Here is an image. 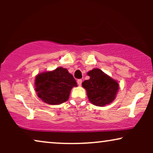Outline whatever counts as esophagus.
I'll return each instance as SVG.
<instances>
[{
    "mask_svg": "<svg viewBox=\"0 0 153 153\" xmlns=\"http://www.w3.org/2000/svg\"><path fill=\"white\" fill-rule=\"evenodd\" d=\"M77 83H78L79 85H81V83H82V80H81V79H78V80H77Z\"/></svg>",
    "mask_w": 153,
    "mask_h": 153,
    "instance_id": "1",
    "label": "esophagus"
}]
</instances>
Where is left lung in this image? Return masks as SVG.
<instances>
[{"label": "left lung", "mask_w": 153, "mask_h": 153, "mask_svg": "<svg viewBox=\"0 0 153 153\" xmlns=\"http://www.w3.org/2000/svg\"><path fill=\"white\" fill-rule=\"evenodd\" d=\"M87 74L90 79L83 81L82 86L86 90L89 101L98 106L114 101L119 88L118 83L97 68L89 71Z\"/></svg>", "instance_id": "obj_1"}]
</instances>
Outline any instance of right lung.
Returning <instances> with one entry per match:
<instances>
[{"label":"right lung","instance_id":"1","mask_svg":"<svg viewBox=\"0 0 153 153\" xmlns=\"http://www.w3.org/2000/svg\"><path fill=\"white\" fill-rule=\"evenodd\" d=\"M74 86H77L74 77L62 68L39 73L35 77V87L37 96L49 104L56 105L66 102Z\"/></svg>","mask_w":153,"mask_h":153}]
</instances>
